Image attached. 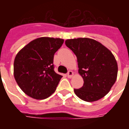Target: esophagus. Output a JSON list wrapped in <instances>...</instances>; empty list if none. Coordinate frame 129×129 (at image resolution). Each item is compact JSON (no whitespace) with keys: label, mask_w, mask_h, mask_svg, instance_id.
Here are the masks:
<instances>
[{"label":"esophagus","mask_w":129,"mask_h":129,"mask_svg":"<svg viewBox=\"0 0 129 129\" xmlns=\"http://www.w3.org/2000/svg\"><path fill=\"white\" fill-rule=\"evenodd\" d=\"M73 75V71H71V70H69L67 73V77L68 78H71Z\"/></svg>","instance_id":"34e87169"}]
</instances>
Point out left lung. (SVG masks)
<instances>
[{
  "label": "left lung",
  "mask_w": 129,
  "mask_h": 129,
  "mask_svg": "<svg viewBox=\"0 0 129 129\" xmlns=\"http://www.w3.org/2000/svg\"><path fill=\"white\" fill-rule=\"evenodd\" d=\"M65 43L77 56L79 73L84 79V86L74 89L76 95L86 102H95L104 97L117 75V63L113 54L102 43L88 38L68 39Z\"/></svg>",
  "instance_id": "left-lung-1"
}]
</instances>
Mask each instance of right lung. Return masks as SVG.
Returning <instances> with one entry per match:
<instances>
[{
    "label": "right lung",
    "instance_id": "obj_1",
    "mask_svg": "<svg viewBox=\"0 0 129 129\" xmlns=\"http://www.w3.org/2000/svg\"><path fill=\"white\" fill-rule=\"evenodd\" d=\"M63 39L41 37L18 52L14 63L16 83L26 95L44 100L55 91L61 75L54 72V55Z\"/></svg>",
    "mask_w": 129,
    "mask_h": 129
}]
</instances>
